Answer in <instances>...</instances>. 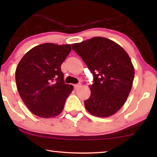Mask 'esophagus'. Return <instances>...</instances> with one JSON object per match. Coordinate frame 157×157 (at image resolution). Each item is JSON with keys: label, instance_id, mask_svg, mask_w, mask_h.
Instances as JSON below:
<instances>
[{"label": "esophagus", "instance_id": "1", "mask_svg": "<svg viewBox=\"0 0 157 157\" xmlns=\"http://www.w3.org/2000/svg\"><path fill=\"white\" fill-rule=\"evenodd\" d=\"M81 86H82V84L81 83H79V84H77L74 85V87H75V89H78L79 88H80Z\"/></svg>", "mask_w": 157, "mask_h": 157}]
</instances>
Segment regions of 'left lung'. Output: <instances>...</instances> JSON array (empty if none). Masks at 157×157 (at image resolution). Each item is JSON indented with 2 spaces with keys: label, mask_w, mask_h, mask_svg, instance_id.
<instances>
[{
  "label": "left lung",
  "mask_w": 157,
  "mask_h": 157,
  "mask_svg": "<svg viewBox=\"0 0 157 157\" xmlns=\"http://www.w3.org/2000/svg\"><path fill=\"white\" fill-rule=\"evenodd\" d=\"M72 48L94 77L85 108L96 117L113 115L124 105L132 87L134 68L129 55L120 45L101 36L73 44Z\"/></svg>",
  "instance_id": "8db88e82"
}]
</instances>
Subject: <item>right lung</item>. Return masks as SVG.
<instances>
[{
	"mask_svg": "<svg viewBox=\"0 0 157 157\" xmlns=\"http://www.w3.org/2000/svg\"><path fill=\"white\" fill-rule=\"evenodd\" d=\"M71 50V44H42L25 53L16 69L15 79L21 99L34 115L44 118L62 113L73 90L66 84L61 65Z\"/></svg>",
	"mask_w": 157,
	"mask_h": 157,
	"instance_id": "obj_1",
	"label": "right lung"
}]
</instances>
